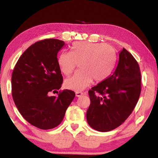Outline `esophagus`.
Segmentation results:
<instances>
[{
	"instance_id": "1",
	"label": "esophagus",
	"mask_w": 158,
	"mask_h": 158,
	"mask_svg": "<svg viewBox=\"0 0 158 158\" xmlns=\"http://www.w3.org/2000/svg\"><path fill=\"white\" fill-rule=\"evenodd\" d=\"M75 94H76L77 97H81V96L84 95V93H82V92H78V91H77V92L75 93Z\"/></svg>"
}]
</instances>
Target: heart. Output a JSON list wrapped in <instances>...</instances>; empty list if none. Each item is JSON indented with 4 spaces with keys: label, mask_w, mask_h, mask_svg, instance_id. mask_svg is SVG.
I'll list each match as a JSON object with an SVG mask.
<instances>
[{
    "label": "heart",
    "mask_w": 158,
    "mask_h": 158,
    "mask_svg": "<svg viewBox=\"0 0 158 158\" xmlns=\"http://www.w3.org/2000/svg\"><path fill=\"white\" fill-rule=\"evenodd\" d=\"M81 69L65 80L67 89L80 91L92 84L93 79L100 82L110 75L116 63V54L111 47L104 43L76 42L70 47V52H62L58 64L62 73L69 76L77 63Z\"/></svg>",
    "instance_id": "heart-1"
}]
</instances>
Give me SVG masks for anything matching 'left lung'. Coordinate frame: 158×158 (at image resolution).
I'll return each mask as SVG.
<instances>
[{
    "mask_svg": "<svg viewBox=\"0 0 158 158\" xmlns=\"http://www.w3.org/2000/svg\"><path fill=\"white\" fill-rule=\"evenodd\" d=\"M141 81L138 63L123 48L114 73L89 91L90 104L86 118L90 126L108 132L124 123L139 98Z\"/></svg>",
    "mask_w": 158,
    "mask_h": 158,
    "instance_id": "obj_1",
    "label": "left lung"
}]
</instances>
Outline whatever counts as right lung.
<instances>
[{
    "instance_id": "1",
    "label": "right lung",
    "mask_w": 158,
    "mask_h": 158,
    "mask_svg": "<svg viewBox=\"0 0 158 158\" xmlns=\"http://www.w3.org/2000/svg\"><path fill=\"white\" fill-rule=\"evenodd\" d=\"M65 42L57 39L37 42L19 58L12 74V95L19 113L29 123L49 130L62 122L75 97L70 90L50 96L63 84L57 54Z\"/></svg>"
}]
</instances>
